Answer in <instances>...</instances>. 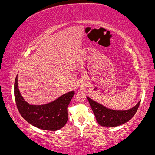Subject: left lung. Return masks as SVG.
<instances>
[{
  "label": "left lung",
  "mask_w": 155,
  "mask_h": 155,
  "mask_svg": "<svg viewBox=\"0 0 155 155\" xmlns=\"http://www.w3.org/2000/svg\"><path fill=\"white\" fill-rule=\"evenodd\" d=\"M87 98L98 124L101 126L116 127L128 122L133 117L138 109L140 101L134 107L125 111H116L109 109L92 99Z\"/></svg>",
  "instance_id": "obj_1"
}]
</instances>
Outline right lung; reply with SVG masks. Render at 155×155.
<instances>
[{"instance_id": "add662e5", "label": "right lung", "mask_w": 155, "mask_h": 155, "mask_svg": "<svg viewBox=\"0 0 155 155\" xmlns=\"http://www.w3.org/2000/svg\"><path fill=\"white\" fill-rule=\"evenodd\" d=\"M14 94L18 111L25 120L39 129L56 131L63 128L68 121V107L75 92L74 91L68 92L46 104L30 105L21 96L17 75Z\"/></svg>"}]
</instances>
